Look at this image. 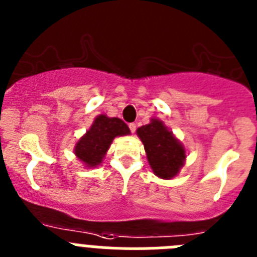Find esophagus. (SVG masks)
<instances>
[{"label": "esophagus", "instance_id": "obj_1", "mask_svg": "<svg viewBox=\"0 0 257 257\" xmlns=\"http://www.w3.org/2000/svg\"><path fill=\"white\" fill-rule=\"evenodd\" d=\"M128 127H130V131H131V133H135V131H136V124L135 123H130V124H128Z\"/></svg>", "mask_w": 257, "mask_h": 257}]
</instances>
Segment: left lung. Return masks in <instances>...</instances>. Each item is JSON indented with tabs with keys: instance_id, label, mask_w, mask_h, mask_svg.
Returning a JSON list of instances; mask_svg holds the SVG:
<instances>
[{
	"instance_id": "8db88e82",
	"label": "left lung",
	"mask_w": 257,
	"mask_h": 257,
	"mask_svg": "<svg viewBox=\"0 0 257 257\" xmlns=\"http://www.w3.org/2000/svg\"><path fill=\"white\" fill-rule=\"evenodd\" d=\"M136 135L144 144L147 160L156 176L170 180L180 172L185 165L187 151L183 143L158 118L136 130Z\"/></svg>"
}]
</instances>
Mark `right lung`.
<instances>
[{"mask_svg":"<svg viewBox=\"0 0 257 257\" xmlns=\"http://www.w3.org/2000/svg\"><path fill=\"white\" fill-rule=\"evenodd\" d=\"M131 131L121 118L99 114L86 134L74 145L77 160L86 169L97 167L103 163L109 147L117 136L130 135Z\"/></svg>","mask_w":257,"mask_h":257,"instance_id":"obj_1","label":"right lung"}]
</instances>
